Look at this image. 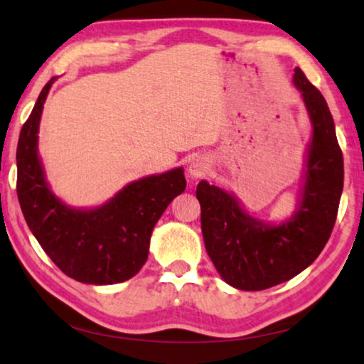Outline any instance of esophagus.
I'll use <instances>...</instances> for the list:
<instances>
[{"label":"esophagus","instance_id":"1","mask_svg":"<svg viewBox=\"0 0 364 364\" xmlns=\"http://www.w3.org/2000/svg\"><path fill=\"white\" fill-rule=\"evenodd\" d=\"M188 170H189V175L194 178H199V176H203L207 170H209V164H207L205 159L196 157V159H193L191 164H189Z\"/></svg>","mask_w":364,"mask_h":364}]
</instances>
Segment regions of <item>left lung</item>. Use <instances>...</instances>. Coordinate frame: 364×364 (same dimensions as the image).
<instances>
[{
    "instance_id": "obj_1",
    "label": "left lung",
    "mask_w": 364,
    "mask_h": 364,
    "mask_svg": "<svg viewBox=\"0 0 364 364\" xmlns=\"http://www.w3.org/2000/svg\"><path fill=\"white\" fill-rule=\"evenodd\" d=\"M293 82L301 90L313 123L306 183L296 215L270 227L247 215L223 189L207 181L196 189L207 255L222 279L238 290L259 291L293 279L321 255L337 220L343 155L332 114L299 68Z\"/></svg>"
}]
</instances>
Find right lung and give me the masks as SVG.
I'll return each instance as SVG.
<instances>
[{
  "mask_svg": "<svg viewBox=\"0 0 364 364\" xmlns=\"http://www.w3.org/2000/svg\"><path fill=\"white\" fill-rule=\"evenodd\" d=\"M53 80L40 92L21 129L17 199L31 232L61 272L82 284H119L146 264L155 223L186 188L184 173L176 168L142 178L99 209H69L50 191L37 155L40 114Z\"/></svg>",
  "mask_w": 364,
  "mask_h": 364,
  "instance_id": "right-lung-1",
  "label": "right lung"
}]
</instances>
